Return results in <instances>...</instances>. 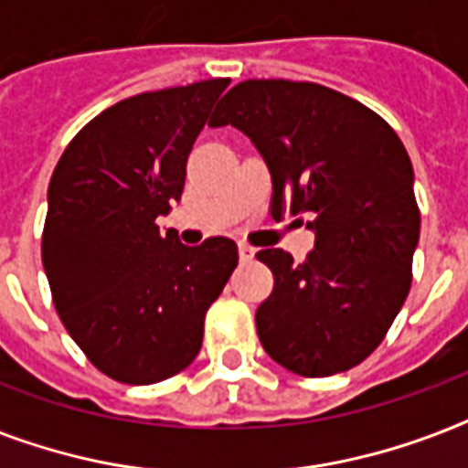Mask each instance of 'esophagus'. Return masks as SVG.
<instances>
[{
  "mask_svg": "<svg viewBox=\"0 0 468 468\" xmlns=\"http://www.w3.org/2000/svg\"><path fill=\"white\" fill-rule=\"evenodd\" d=\"M238 252H240L242 262H250V260L255 257V248H250V245H245V242H240V245H238Z\"/></svg>",
  "mask_w": 468,
  "mask_h": 468,
  "instance_id": "esophagus-1",
  "label": "esophagus"
}]
</instances>
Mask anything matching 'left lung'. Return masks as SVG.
<instances>
[{
  "mask_svg": "<svg viewBox=\"0 0 468 468\" xmlns=\"http://www.w3.org/2000/svg\"><path fill=\"white\" fill-rule=\"evenodd\" d=\"M228 123L270 167L271 216H303L315 233L303 262L257 252L274 274L255 315L264 352L299 377L352 369L381 345L413 282L420 211L403 143L378 113L315 82L235 84L208 121Z\"/></svg>",
  "mask_w": 468,
  "mask_h": 468,
  "instance_id": "8db88e82",
  "label": "left lung"
}]
</instances>
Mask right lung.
Returning <instances> with one entry per match:
<instances>
[{
    "instance_id": "obj_1",
    "label": "right lung",
    "mask_w": 468,
    "mask_h": 468,
    "mask_svg": "<svg viewBox=\"0 0 468 468\" xmlns=\"http://www.w3.org/2000/svg\"><path fill=\"white\" fill-rule=\"evenodd\" d=\"M230 80L145 91L69 141L50 186L43 270L69 337L101 374L157 384L201 349L204 318L238 267V245L186 248L157 218L179 201L186 160Z\"/></svg>"
}]
</instances>
